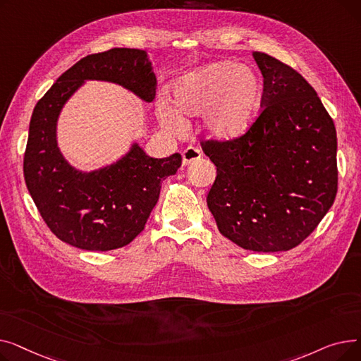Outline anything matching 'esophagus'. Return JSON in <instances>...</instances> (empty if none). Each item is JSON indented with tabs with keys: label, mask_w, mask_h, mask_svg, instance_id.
Segmentation results:
<instances>
[{
	"label": "esophagus",
	"mask_w": 361,
	"mask_h": 361,
	"mask_svg": "<svg viewBox=\"0 0 361 361\" xmlns=\"http://www.w3.org/2000/svg\"><path fill=\"white\" fill-rule=\"evenodd\" d=\"M200 157H202V154H200L199 149L192 147V146L187 147L185 150H183V166L193 164L195 161L200 159Z\"/></svg>",
	"instance_id": "esophagus-1"
}]
</instances>
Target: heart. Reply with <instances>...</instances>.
Listing matches in <instances>:
<instances>
[{
    "label": "heart",
    "mask_w": 361,
    "mask_h": 361,
    "mask_svg": "<svg viewBox=\"0 0 361 361\" xmlns=\"http://www.w3.org/2000/svg\"><path fill=\"white\" fill-rule=\"evenodd\" d=\"M264 86L260 75L231 60L215 61L178 78L173 85V108L158 104V120L169 130L185 127V117L204 114L206 135L216 142H233L257 121L263 104Z\"/></svg>",
    "instance_id": "heart-1"
}]
</instances>
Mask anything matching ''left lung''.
Returning <instances> with one entry per match:
<instances>
[{"label": "left lung", "mask_w": 361, "mask_h": 361, "mask_svg": "<svg viewBox=\"0 0 361 361\" xmlns=\"http://www.w3.org/2000/svg\"><path fill=\"white\" fill-rule=\"evenodd\" d=\"M263 75V111L247 135L202 142L216 166L207 207L219 233L253 252H287L334 204L336 130L316 90L274 56L253 52Z\"/></svg>", "instance_id": "1"}]
</instances>
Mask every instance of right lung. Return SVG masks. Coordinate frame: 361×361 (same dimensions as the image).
Masks as SVG:
<instances>
[{
	"instance_id": "obj_1",
	"label": "right lung",
	"mask_w": 361,
	"mask_h": 361,
	"mask_svg": "<svg viewBox=\"0 0 361 361\" xmlns=\"http://www.w3.org/2000/svg\"><path fill=\"white\" fill-rule=\"evenodd\" d=\"M86 80L123 86L145 102L155 98L157 78L143 49L112 48L92 54L63 73L37 101L25 152L27 190L49 230L61 241L90 252L120 249L145 228L162 181L177 173L181 155L150 158L133 143L118 161L99 169L70 165L56 140V123Z\"/></svg>"
}]
</instances>
